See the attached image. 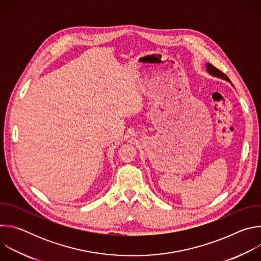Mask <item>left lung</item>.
Wrapping results in <instances>:
<instances>
[{
	"instance_id": "1",
	"label": "left lung",
	"mask_w": 261,
	"mask_h": 261,
	"mask_svg": "<svg viewBox=\"0 0 261 261\" xmlns=\"http://www.w3.org/2000/svg\"><path fill=\"white\" fill-rule=\"evenodd\" d=\"M205 67H206V71H207V73L210 74V75L215 76V77H218V79H221V80H224V81H226V82H229V83H230L229 79L225 75V74L223 73V72H221L220 70H218V69H217L216 67H214L212 64L206 63Z\"/></svg>"
}]
</instances>
